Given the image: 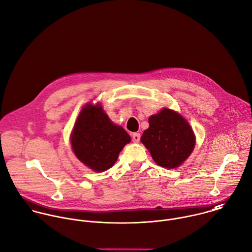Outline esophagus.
Returning a JSON list of instances; mask_svg holds the SVG:
<instances>
[{
    "label": "esophagus",
    "mask_w": 252,
    "mask_h": 252,
    "mask_svg": "<svg viewBox=\"0 0 252 252\" xmlns=\"http://www.w3.org/2000/svg\"><path fill=\"white\" fill-rule=\"evenodd\" d=\"M132 140L133 142H139L140 141V134L137 132L132 133Z\"/></svg>",
    "instance_id": "obj_1"
}]
</instances>
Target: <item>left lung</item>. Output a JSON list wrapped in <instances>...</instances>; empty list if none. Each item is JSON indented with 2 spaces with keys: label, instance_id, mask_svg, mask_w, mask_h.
<instances>
[{
  "label": "left lung",
  "instance_id": "8db88e82",
  "mask_svg": "<svg viewBox=\"0 0 252 252\" xmlns=\"http://www.w3.org/2000/svg\"><path fill=\"white\" fill-rule=\"evenodd\" d=\"M141 142L157 164L174 168L194 150L195 135L182 116L164 108L149 118V128L143 132Z\"/></svg>",
  "mask_w": 252,
  "mask_h": 252
}]
</instances>
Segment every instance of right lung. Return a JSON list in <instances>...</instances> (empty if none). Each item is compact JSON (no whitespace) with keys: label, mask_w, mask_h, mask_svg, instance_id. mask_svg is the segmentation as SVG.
I'll return each mask as SVG.
<instances>
[{"label":"right lung","mask_w":252,"mask_h":252,"mask_svg":"<svg viewBox=\"0 0 252 252\" xmlns=\"http://www.w3.org/2000/svg\"><path fill=\"white\" fill-rule=\"evenodd\" d=\"M128 133L112 123L100 105H86L71 135V145L76 157L94 171H104L116 162L126 144Z\"/></svg>","instance_id":"1"}]
</instances>
